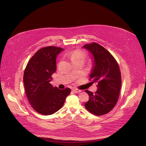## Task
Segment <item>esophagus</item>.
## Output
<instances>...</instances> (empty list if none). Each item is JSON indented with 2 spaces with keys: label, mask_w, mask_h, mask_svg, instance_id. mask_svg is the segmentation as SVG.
<instances>
[{
  "label": "esophagus",
  "mask_w": 146,
  "mask_h": 146,
  "mask_svg": "<svg viewBox=\"0 0 146 146\" xmlns=\"http://www.w3.org/2000/svg\"><path fill=\"white\" fill-rule=\"evenodd\" d=\"M72 91L74 92V93H80L81 92V90H78L77 89H72Z\"/></svg>",
  "instance_id": "esophagus-1"
}]
</instances>
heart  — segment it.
<instances>
[{
	"mask_svg": "<svg viewBox=\"0 0 146 146\" xmlns=\"http://www.w3.org/2000/svg\"><path fill=\"white\" fill-rule=\"evenodd\" d=\"M69 56L71 58L72 61L77 59H85V54L83 51L77 50H75L69 54Z\"/></svg>",
	"mask_w": 146,
	"mask_h": 146,
	"instance_id": "1",
	"label": "heart"
}]
</instances>
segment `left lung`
Segmentation results:
<instances>
[{
	"label": "left lung",
	"instance_id": "obj_1",
	"mask_svg": "<svg viewBox=\"0 0 146 146\" xmlns=\"http://www.w3.org/2000/svg\"><path fill=\"white\" fill-rule=\"evenodd\" d=\"M82 48L92 55L93 65L90 79L92 83L98 84L95 93L85 90L89 95V101L85 104V107L96 115L106 114L118 101L121 84L119 66L113 56L100 44L93 42Z\"/></svg>",
	"mask_w": 146,
	"mask_h": 146
}]
</instances>
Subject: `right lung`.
I'll list each match as a JSON object with an SVG mask.
<instances>
[{"instance_id": "obj_1", "label": "right lung", "mask_w": 146, "mask_h": 146, "mask_svg": "<svg viewBox=\"0 0 146 146\" xmlns=\"http://www.w3.org/2000/svg\"><path fill=\"white\" fill-rule=\"evenodd\" d=\"M64 49L50 46L39 50L28 62L23 83L32 108L43 115L53 114L63 106L71 89L60 90L50 83L56 70V58Z\"/></svg>"}]
</instances>
